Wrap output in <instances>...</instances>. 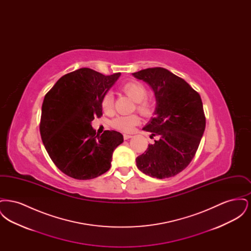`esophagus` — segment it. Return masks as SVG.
Listing matches in <instances>:
<instances>
[{
	"mask_svg": "<svg viewBox=\"0 0 251 251\" xmlns=\"http://www.w3.org/2000/svg\"><path fill=\"white\" fill-rule=\"evenodd\" d=\"M123 137H124L125 140H128V139H130V138L132 137V135H131V134H126V133H125V134L123 135Z\"/></svg>",
	"mask_w": 251,
	"mask_h": 251,
	"instance_id": "1",
	"label": "esophagus"
}]
</instances>
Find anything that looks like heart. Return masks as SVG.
<instances>
[{"label": "heart", "mask_w": 251, "mask_h": 251, "mask_svg": "<svg viewBox=\"0 0 251 251\" xmlns=\"http://www.w3.org/2000/svg\"><path fill=\"white\" fill-rule=\"evenodd\" d=\"M120 90L135 102V108L140 114L146 117L151 114L153 104L152 101L146 97L147 88L141 82L136 80L129 81L121 85ZM100 105L105 114H110L113 110V96L110 93L103 96ZM139 123L140 119L136 115H130L116 118L112 120L111 126L119 131L130 132L133 131L134 127Z\"/></svg>", "instance_id": "b5f03b06"}]
</instances>
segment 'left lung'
Segmentation results:
<instances>
[{"label":"left lung","mask_w":251,"mask_h":251,"mask_svg":"<svg viewBox=\"0 0 251 251\" xmlns=\"http://www.w3.org/2000/svg\"><path fill=\"white\" fill-rule=\"evenodd\" d=\"M132 76L149 84L156 100L154 117L143 130L157 138L136 158V166L152 178L173 177L190 164L201 143L206 124L201 98L183 79L163 68Z\"/></svg>","instance_id":"obj_1"}]
</instances>
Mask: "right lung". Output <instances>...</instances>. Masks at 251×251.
<instances>
[{
  "label": "right lung",
  "instance_id": "obj_1",
  "mask_svg": "<svg viewBox=\"0 0 251 251\" xmlns=\"http://www.w3.org/2000/svg\"><path fill=\"white\" fill-rule=\"evenodd\" d=\"M121 73L105 76L83 68L61 77L45 96L40 134L54 165L66 175L90 179L111 167L116 148L123 142L117 131L96 135L91 122L102 115L101 100Z\"/></svg>",
  "mask_w": 251,
  "mask_h": 251
}]
</instances>
